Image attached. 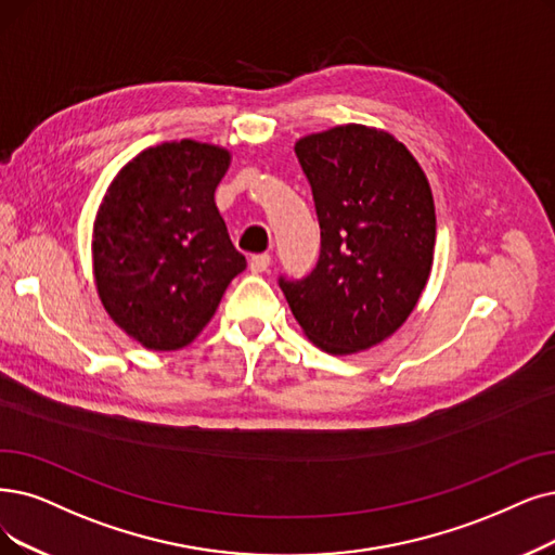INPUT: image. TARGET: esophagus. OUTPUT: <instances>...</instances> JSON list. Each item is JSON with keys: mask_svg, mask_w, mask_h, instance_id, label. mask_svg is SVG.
I'll return each mask as SVG.
<instances>
[{"mask_svg": "<svg viewBox=\"0 0 555 555\" xmlns=\"http://www.w3.org/2000/svg\"><path fill=\"white\" fill-rule=\"evenodd\" d=\"M269 266H271V255L261 253V255H253V257H250V271H253V273L269 271Z\"/></svg>", "mask_w": 555, "mask_h": 555, "instance_id": "1", "label": "esophagus"}]
</instances>
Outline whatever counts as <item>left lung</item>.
<instances>
[{"instance_id":"8db88e82","label":"left lung","mask_w":555,"mask_h":555,"mask_svg":"<svg viewBox=\"0 0 555 555\" xmlns=\"http://www.w3.org/2000/svg\"><path fill=\"white\" fill-rule=\"evenodd\" d=\"M296 157L312 186L321 253L312 273L278 284L319 348L366 350L405 323L428 282L430 184L403 143L364 125L305 137Z\"/></svg>"}]
</instances>
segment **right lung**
<instances>
[{"instance_id":"right-lung-1","label":"right lung","mask_w":555,"mask_h":555,"mask_svg":"<svg viewBox=\"0 0 555 555\" xmlns=\"http://www.w3.org/2000/svg\"><path fill=\"white\" fill-rule=\"evenodd\" d=\"M230 152L172 141L141 152L111 182L93 230L102 305L150 350L191 344L246 269L214 191Z\"/></svg>"}]
</instances>
